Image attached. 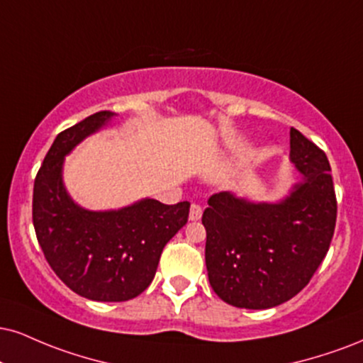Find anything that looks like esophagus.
<instances>
[{
    "mask_svg": "<svg viewBox=\"0 0 363 363\" xmlns=\"http://www.w3.org/2000/svg\"><path fill=\"white\" fill-rule=\"evenodd\" d=\"M201 215H203V208H201L199 204H191L189 220L191 221H198V220H201Z\"/></svg>",
    "mask_w": 363,
    "mask_h": 363,
    "instance_id": "34e87169",
    "label": "esophagus"
}]
</instances>
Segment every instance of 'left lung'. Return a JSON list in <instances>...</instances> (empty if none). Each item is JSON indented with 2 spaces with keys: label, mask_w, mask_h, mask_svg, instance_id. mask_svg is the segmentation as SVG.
<instances>
[{
  "label": "left lung",
  "mask_w": 363,
  "mask_h": 363,
  "mask_svg": "<svg viewBox=\"0 0 363 363\" xmlns=\"http://www.w3.org/2000/svg\"><path fill=\"white\" fill-rule=\"evenodd\" d=\"M291 162L301 181L279 203L213 194L203 213L213 291L235 308L269 309L294 298L328 252L336 196L326 154L291 128Z\"/></svg>",
  "instance_id": "obj_1"
}]
</instances>
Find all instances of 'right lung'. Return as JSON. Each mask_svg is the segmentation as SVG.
Instances as JSON below:
<instances>
[{"mask_svg":"<svg viewBox=\"0 0 363 363\" xmlns=\"http://www.w3.org/2000/svg\"><path fill=\"white\" fill-rule=\"evenodd\" d=\"M113 116L94 113L57 135L35 177L32 208L52 270L76 294L103 303L133 299L150 286L160 253L187 223L191 206L145 198L121 209L89 211L74 203L62 181L65 155Z\"/></svg>","mask_w":363,"mask_h":363,"instance_id":"add662e5","label":"right lung"}]
</instances>
